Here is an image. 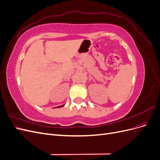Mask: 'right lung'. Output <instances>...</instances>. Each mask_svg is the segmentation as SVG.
I'll return each instance as SVG.
<instances>
[{
  "label": "right lung",
  "mask_w": 160,
  "mask_h": 160,
  "mask_svg": "<svg viewBox=\"0 0 160 160\" xmlns=\"http://www.w3.org/2000/svg\"><path fill=\"white\" fill-rule=\"evenodd\" d=\"M65 105H60V106H58V107H56L57 108H62V107H63V106H64Z\"/></svg>",
  "instance_id": "add662e5"
}]
</instances>
